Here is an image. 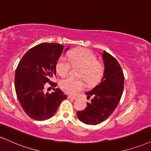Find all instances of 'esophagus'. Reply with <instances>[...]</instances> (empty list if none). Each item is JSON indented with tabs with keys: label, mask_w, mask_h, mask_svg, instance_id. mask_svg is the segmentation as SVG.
<instances>
[{
	"label": "esophagus",
	"mask_w": 151,
	"mask_h": 151,
	"mask_svg": "<svg viewBox=\"0 0 151 151\" xmlns=\"http://www.w3.org/2000/svg\"><path fill=\"white\" fill-rule=\"evenodd\" d=\"M68 99H72V100H76V99H77V98L74 97V96H68Z\"/></svg>",
	"instance_id": "1"
}]
</instances>
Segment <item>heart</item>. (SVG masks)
<instances>
[{"instance_id":"obj_1","label":"heart","mask_w":151,"mask_h":151,"mask_svg":"<svg viewBox=\"0 0 151 151\" xmlns=\"http://www.w3.org/2000/svg\"><path fill=\"white\" fill-rule=\"evenodd\" d=\"M68 57L72 66L81 68L79 77L83 78L89 84H96L101 80L104 72V67L101 62L97 60L96 56L91 51L84 48L75 49L69 53ZM69 62L65 57L58 60L56 70L60 76L66 77L70 73L71 65ZM60 84L62 89L71 95L77 93L85 87L83 80L72 77L63 79Z\"/></svg>"}]
</instances>
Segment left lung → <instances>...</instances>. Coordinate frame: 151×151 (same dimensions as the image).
<instances>
[{
  "label": "left lung",
  "mask_w": 151,
  "mask_h": 151,
  "mask_svg": "<svg viewBox=\"0 0 151 151\" xmlns=\"http://www.w3.org/2000/svg\"><path fill=\"white\" fill-rule=\"evenodd\" d=\"M102 58L104 72L101 83L86 92L87 97L93 98L85 110L77 112L79 120L86 124H99L108 119L119 104L124 90V77L119 63L105 50Z\"/></svg>",
  "instance_id": "8db88e82"
}]
</instances>
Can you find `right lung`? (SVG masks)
Masks as SVG:
<instances>
[{
	"instance_id": "obj_1",
	"label": "right lung",
	"mask_w": 151,
	"mask_h": 151,
	"mask_svg": "<svg viewBox=\"0 0 151 151\" xmlns=\"http://www.w3.org/2000/svg\"><path fill=\"white\" fill-rule=\"evenodd\" d=\"M70 48L58 43H43L29 49L22 58L15 71L14 87L17 99L27 115L36 120L50 119L67 96L59 88L45 93L44 86L56 74V64L63 51Z\"/></svg>"
}]
</instances>
